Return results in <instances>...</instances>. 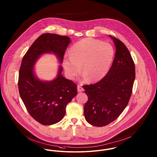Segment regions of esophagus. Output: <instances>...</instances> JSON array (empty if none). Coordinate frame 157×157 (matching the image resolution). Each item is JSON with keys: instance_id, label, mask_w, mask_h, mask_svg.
Returning <instances> with one entry per match:
<instances>
[{"instance_id": "obj_1", "label": "esophagus", "mask_w": 157, "mask_h": 157, "mask_svg": "<svg viewBox=\"0 0 157 157\" xmlns=\"http://www.w3.org/2000/svg\"><path fill=\"white\" fill-rule=\"evenodd\" d=\"M83 87H82L81 86H80V85H78V86H77V91H78V92H83Z\"/></svg>"}]
</instances>
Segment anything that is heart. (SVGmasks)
I'll return each instance as SVG.
<instances>
[{
    "label": "heart",
    "instance_id": "obj_1",
    "mask_svg": "<svg viewBox=\"0 0 157 157\" xmlns=\"http://www.w3.org/2000/svg\"><path fill=\"white\" fill-rule=\"evenodd\" d=\"M114 49L108 43L84 39L72 46L70 54L63 56V65L67 76L74 79L81 71L90 82L102 79L108 73L114 56Z\"/></svg>",
    "mask_w": 157,
    "mask_h": 157
}]
</instances>
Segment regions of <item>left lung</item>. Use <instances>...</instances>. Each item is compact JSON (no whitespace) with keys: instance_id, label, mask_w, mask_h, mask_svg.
I'll use <instances>...</instances> for the list:
<instances>
[{"instance_id":"obj_1","label":"left lung","mask_w":157,"mask_h":157,"mask_svg":"<svg viewBox=\"0 0 157 157\" xmlns=\"http://www.w3.org/2000/svg\"><path fill=\"white\" fill-rule=\"evenodd\" d=\"M116 48L113 65L104 78L94 84L83 86L88 96L84 106L86 120L96 127L115 120L128 103L135 79V67L125 44L111 36Z\"/></svg>"}]
</instances>
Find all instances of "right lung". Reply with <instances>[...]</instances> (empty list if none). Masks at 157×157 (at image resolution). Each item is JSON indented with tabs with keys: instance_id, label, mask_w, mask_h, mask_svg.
I'll return each mask as SVG.
<instances>
[{
	"instance_id": "add662e5",
	"label": "right lung",
	"mask_w": 157,
	"mask_h": 157,
	"mask_svg": "<svg viewBox=\"0 0 157 157\" xmlns=\"http://www.w3.org/2000/svg\"><path fill=\"white\" fill-rule=\"evenodd\" d=\"M70 38L53 33L40 36L24 56L19 72L18 89L21 99L32 117L43 125L60 121L65 114L67 105L77 94V85L63 75L59 65L56 77L42 81L34 73V66L43 54L52 53L63 63Z\"/></svg>"
}]
</instances>
